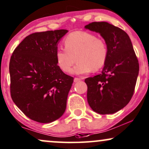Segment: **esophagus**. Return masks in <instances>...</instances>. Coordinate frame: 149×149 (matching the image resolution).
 I'll return each instance as SVG.
<instances>
[{
	"mask_svg": "<svg viewBox=\"0 0 149 149\" xmlns=\"http://www.w3.org/2000/svg\"><path fill=\"white\" fill-rule=\"evenodd\" d=\"M81 80V78H74V82H78L79 81Z\"/></svg>",
	"mask_w": 149,
	"mask_h": 149,
	"instance_id": "obj_1",
	"label": "esophagus"
}]
</instances>
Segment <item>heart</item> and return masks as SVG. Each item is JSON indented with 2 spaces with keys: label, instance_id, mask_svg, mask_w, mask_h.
Segmentation results:
<instances>
[{
  "label": "heart",
  "instance_id": "b5f03b06",
  "mask_svg": "<svg viewBox=\"0 0 149 149\" xmlns=\"http://www.w3.org/2000/svg\"><path fill=\"white\" fill-rule=\"evenodd\" d=\"M64 48L57 49L55 59L64 73L71 71L76 60L78 63L71 73L77 75L97 71L106 64L108 57L107 42L94 34L87 31L72 32L64 38Z\"/></svg>",
  "mask_w": 149,
  "mask_h": 149
}]
</instances>
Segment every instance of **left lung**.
<instances>
[{"instance_id": "obj_1", "label": "left lung", "mask_w": 149, "mask_h": 149, "mask_svg": "<svg viewBox=\"0 0 149 149\" xmlns=\"http://www.w3.org/2000/svg\"><path fill=\"white\" fill-rule=\"evenodd\" d=\"M86 29L100 33L107 42L108 57L101 74L85 80L87 101L94 112L113 114L130 102L139 73V62L126 32L107 22H92Z\"/></svg>"}]
</instances>
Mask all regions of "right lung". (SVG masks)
<instances>
[{"instance_id":"1","label":"right lung","mask_w":149,"mask_h":149,"mask_svg":"<svg viewBox=\"0 0 149 149\" xmlns=\"http://www.w3.org/2000/svg\"><path fill=\"white\" fill-rule=\"evenodd\" d=\"M67 32L31 34L14 49L10 58L12 101L25 115L37 122H53L65 112L73 78L58 67L55 52Z\"/></svg>"}]
</instances>
